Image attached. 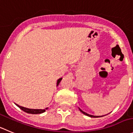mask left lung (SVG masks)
Returning <instances> with one entry per match:
<instances>
[{"label": "left lung", "instance_id": "8db88e82", "mask_svg": "<svg viewBox=\"0 0 133 133\" xmlns=\"http://www.w3.org/2000/svg\"><path fill=\"white\" fill-rule=\"evenodd\" d=\"M79 110H80V111H81V112L83 113V114H85V115H87V116H89V117H103V116H104V115H101V116H97V115H90V114H87V113L85 112V111H83L82 110H81V109L79 108Z\"/></svg>", "mask_w": 133, "mask_h": 133}]
</instances>
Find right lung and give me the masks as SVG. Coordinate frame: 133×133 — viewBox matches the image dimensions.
I'll return each instance as SVG.
<instances>
[{
  "instance_id": "add662e5",
  "label": "right lung",
  "mask_w": 133,
  "mask_h": 133,
  "mask_svg": "<svg viewBox=\"0 0 133 133\" xmlns=\"http://www.w3.org/2000/svg\"><path fill=\"white\" fill-rule=\"evenodd\" d=\"M62 79V77L59 78V79H58V80H57L56 86H58V85H59V83H60V81ZM14 104H16V106H18V107H19L21 110H22L23 111L27 113V114H42V113L44 112V111H46V110H47V109H48V108H46L44 109V110H42V109H30V108H25V107H23V106H19V105L16 104V103H14Z\"/></svg>"
}]
</instances>
